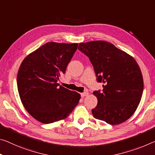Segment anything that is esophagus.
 <instances>
[{"label":"esophagus","mask_w":155,"mask_h":155,"mask_svg":"<svg viewBox=\"0 0 155 155\" xmlns=\"http://www.w3.org/2000/svg\"><path fill=\"white\" fill-rule=\"evenodd\" d=\"M81 97H86V96H87V95H88V92H84L81 93Z\"/></svg>","instance_id":"34e87169"}]
</instances>
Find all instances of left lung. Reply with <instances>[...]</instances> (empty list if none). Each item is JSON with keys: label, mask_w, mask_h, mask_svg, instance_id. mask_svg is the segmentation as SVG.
Wrapping results in <instances>:
<instances>
[{"label": "left lung", "mask_w": 155, "mask_h": 155, "mask_svg": "<svg viewBox=\"0 0 155 155\" xmlns=\"http://www.w3.org/2000/svg\"><path fill=\"white\" fill-rule=\"evenodd\" d=\"M78 50L90 58L103 90L93 92L98 104L93 116L110 125L126 121L138 107L143 90L141 71L134 58L104 41L81 43Z\"/></svg>", "instance_id": "1"}]
</instances>
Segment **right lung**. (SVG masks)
<instances>
[{"label": "right lung", "instance_id": "add662e5", "mask_svg": "<svg viewBox=\"0 0 155 155\" xmlns=\"http://www.w3.org/2000/svg\"><path fill=\"white\" fill-rule=\"evenodd\" d=\"M78 43H47L24 58L17 74L21 102L31 117L48 124L67 118L81 95L57 83Z\"/></svg>", "mask_w": 155, "mask_h": 155}]
</instances>
